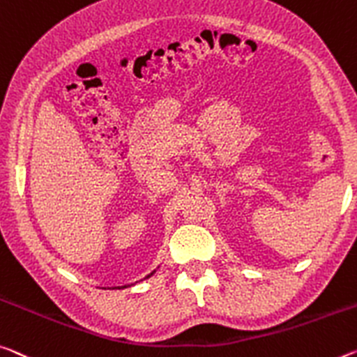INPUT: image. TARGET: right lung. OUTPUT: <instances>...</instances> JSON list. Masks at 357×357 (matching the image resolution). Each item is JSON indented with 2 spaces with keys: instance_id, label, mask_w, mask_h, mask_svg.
I'll return each mask as SVG.
<instances>
[{
  "instance_id": "obj_1",
  "label": "right lung",
  "mask_w": 357,
  "mask_h": 357,
  "mask_svg": "<svg viewBox=\"0 0 357 357\" xmlns=\"http://www.w3.org/2000/svg\"><path fill=\"white\" fill-rule=\"evenodd\" d=\"M154 273H155V270H154V271H152V273H149L148 276H146V278H151V276H152V275H154ZM146 278H144V280H146ZM123 287H127V286H122V287H116V289H123Z\"/></svg>"
}]
</instances>
